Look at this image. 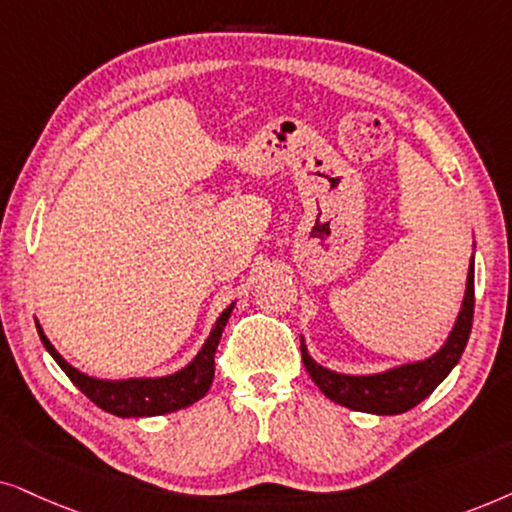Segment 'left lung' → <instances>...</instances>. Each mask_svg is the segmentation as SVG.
I'll use <instances>...</instances> for the list:
<instances>
[{
    "instance_id": "8db88e82",
    "label": "left lung",
    "mask_w": 512,
    "mask_h": 512,
    "mask_svg": "<svg viewBox=\"0 0 512 512\" xmlns=\"http://www.w3.org/2000/svg\"><path fill=\"white\" fill-rule=\"evenodd\" d=\"M473 309H475V276L473 262L468 269L466 295L456 318L454 330L449 332L447 342L435 356L419 360V363L400 365L395 370L381 374H367V377H351V374H337L327 367H320L302 342V360L309 377L325 393V398L349 407L356 412L367 414H403L417 407L421 400L435 391V386L452 372L459 363L463 349H466L470 327H473Z\"/></svg>"
}]
</instances>
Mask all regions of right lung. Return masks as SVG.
<instances>
[{
	"mask_svg": "<svg viewBox=\"0 0 512 512\" xmlns=\"http://www.w3.org/2000/svg\"><path fill=\"white\" fill-rule=\"evenodd\" d=\"M234 311V302L222 311V316L217 318V323L210 332V337L203 344L192 363L185 370L168 374V377L159 379H126V381H105V379H93L86 377L84 372L74 370L60 353L53 349V344L46 339L42 327L37 323L39 337L46 351L51 353L53 360L60 365L74 386L86 395L91 403H95L100 410L109 414H117V417H159V414H170L177 410H185V407L194 405L196 400H201L208 393L210 384L215 377V351L220 344L222 330L227 325V320Z\"/></svg>",
	"mask_w": 512,
	"mask_h": 512,
	"instance_id": "add662e5",
	"label": "right lung"
}]
</instances>
